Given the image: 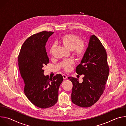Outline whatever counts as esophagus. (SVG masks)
Segmentation results:
<instances>
[{
  "mask_svg": "<svg viewBox=\"0 0 126 126\" xmlns=\"http://www.w3.org/2000/svg\"><path fill=\"white\" fill-rule=\"evenodd\" d=\"M62 76H63V79H66L67 78V76L66 75L63 74Z\"/></svg>",
  "mask_w": 126,
  "mask_h": 126,
  "instance_id": "34e87169",
  "label": "esophagus"
}]
</instances>
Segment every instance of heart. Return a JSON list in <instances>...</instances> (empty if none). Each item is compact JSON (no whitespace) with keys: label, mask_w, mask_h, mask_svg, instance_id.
I'll return each mask as SVG.
<instances>
[{"label":"heart","mask_w":126,"mask_h":126,"mask_svg":"<svg viewBox=\"0 0 126 126\" xmlns=\"http://www.w3.org/2000/svg\"><path fill=\"white\" fill-rule=\"evenodd\" d=\"M59 42L62 44L67 49L73 51L74 55L77 57H81L85 52V44L84 41L79 39L77 35L73 33H68L64 34L60 38ZM54 46L52 45L50 52L51 53ZM73 60H69L64 62L62 64V67L66 71H69L74 64Z\"/></svg>","instance_id":"1"}]
</instances>
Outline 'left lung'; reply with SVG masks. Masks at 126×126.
I'll use <instances>...</instances> for the list:
<instances>
[{"label": "left lung", "instance_id": "8db88e82", "mask_svg": "<svg viewBox=\"0 0 126 126\" xmlns=\"http://www.w3.org/2000/svg\"><path fill=\"white\" fill-rule=\"evenodd\" d=\"M76 72L84 76L81 83L77 78H68L73 84L72 102L79 107H91L103 94L109 73L106 51L95 35L90 38L88 47Z\"/></svg>", "mask_w": 126, "mask_h": 126}]
</instances>
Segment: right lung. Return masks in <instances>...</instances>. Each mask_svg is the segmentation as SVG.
Wrapping results in <instances>:
<instances>
[{
    "label": "right lung",
    "mask_w": 126,
    "mask_h": 126,
    "mask_svg": "<svg viewBox=\"0 0 126 126\" xmlns=\"http://www.w3.org/2000/svg\"><path fill=\"white\" fill-rule=\"evenodd\" d=\"M53 33L43 31L31 36L23 43L18 56L24 92L33 104L43 109L57 103L58 89L63 80L60 74L53 78L43 74L44 66L49 63L45 45Z\"/></svg>",
    "instance_id": "right-lung-1"
}]
</instances>
